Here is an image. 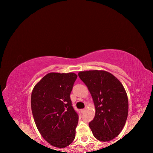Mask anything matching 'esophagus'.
Listing matches in <instances>:
<instances>
[{"label":"esophagus","mask_w":153,"mask_h":153,"mask_svg":"<svg viewBox=\"0 0 153 153\" xmlns=\"http://www.w3.org/2000/svg\"><path fill=\"white\" fill-rule=\"evenodd\" d=\"M85 111H86V108H82V109H81V112L82 113H84L85 112Z\"/></svg>","instance_id":"34e87169"}]
</instances>
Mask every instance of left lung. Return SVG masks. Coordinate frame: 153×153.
I'll return each instance as SVG.
<instances>
[{"label": "left lung", "mask_w": 153, "mask_h": 153, "mask_svg": "<svg viewBox=\"0 0 153 153\" xmlns=\"http://www.w3.org/2000/svg\"><path fill=\"white\" fill-rule=\"evenodd\" d=\"M78 76L86 85L95 105L94 118L89 127L96 138L102 142L117 137L128 114V99L123 85L105 71H81Z\"/></svg>", "instance_id": "left-lung-1"}]
</instances>
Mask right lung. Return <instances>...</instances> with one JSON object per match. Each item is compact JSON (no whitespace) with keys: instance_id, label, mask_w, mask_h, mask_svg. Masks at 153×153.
Here are the masks:
<instances>
[{"instance_id":"right-lung-1","label":"right lung","mask_w":153,"mask_h":153,"mask_svg":"<svg viewBox=\"0 0 153 153\" xmlns=\"http://www.w3.org/2000/svg\"><path fill=\"white\" fill-rule=\"evenodd\" d=\"M77 76L50 73L33 88L31 107L36 127L52 146L65 148L76 137L78 114L72 106L71 92Z\"/></svg>"}]
</instances>
